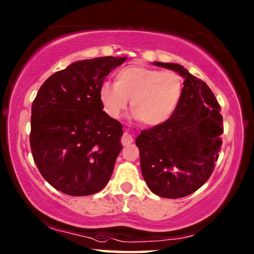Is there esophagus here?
<instances>
[{"mask_svg":"<svg viewBox=\"0 0 254 254\" xmlns=\"http://www.w3.org/2000/svg\"><path fill=\"white\" fill-rule=\"evenodd\" d=\"M133 142V137L132 135L128 133L127 131L123 133V135L121 137V143L123 145H127V144H131V143Z\"/></svg>","mask_w":254,"mask_h":254,"instance_id":"34e87169","label":"esophagus"}]
</instances>
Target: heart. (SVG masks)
<instances>
[{
  "label": "heart",
  "instance_id": "obj_1",
  "mask_svg": "<svg viewBox=\"0 0 254 254\" xmlns=\"http://www.w3.org/2000/svg\"><path fill=\"white\" fill-rule=\"evenodd\" d=\"M183 80L179 73L128 64L115 73V84L104 82L100 100L109 117L118 119L127 108L147 127H158L174 114L182 98Z\"/></svg>",
  "mask_w": 254,
  "mask_h": 254
}]
</instances>
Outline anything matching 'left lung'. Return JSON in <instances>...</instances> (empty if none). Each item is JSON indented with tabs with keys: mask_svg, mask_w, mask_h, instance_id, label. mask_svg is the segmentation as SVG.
<instances>
[{
	"mask_svg": "<svg viewBox=\"0 0 254 254\" xmlns=\"http://www.w3.org/2000/svg\"><path fill=\"white\" fill-rule=\"evenodd\" d=\"M184 77L182 98L167 122L136 137L141 171L156 195L178 199L209 180L222 145L221 107L206 83L175 63L154 62Z\"/></svg>",
	"mask_w": 254,
	"mask_h": 254,
	"instance_id": "1",
	"label": "left lung"
}]
</instances>
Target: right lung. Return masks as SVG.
<instances>
[{"mask_svg":"<svg viewBox=\"0 0 254 254\" xmlns=\"http://www.w3.org/2000/svg\"><path fill=\"white\" fill-rule=\"evenodd\" d=\"M127 58L72 63L45 81L32 104L30 144L40 173L54 189L83 196L111 178L122 124L103 111L100 87Z\"/></svg>","mask_w":254,"mask_h":254,"instance_id":"obj_1","label":"right lung"}]
</instances>
